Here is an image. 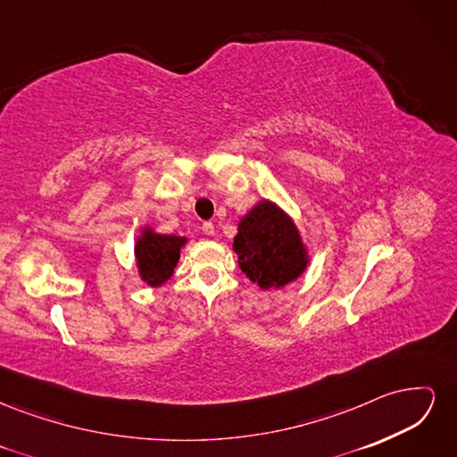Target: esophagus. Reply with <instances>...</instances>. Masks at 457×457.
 <instances>
[{
	"mask_svg": "<svg viewBox=\"0 0 457 457\" xmlns=\"http://www.w3.org/2000/svg\"><path fill=\"white\" fill-rule=\"evenodd\" d=\"M202 232L205 234V237H213V234H215L213 223H204V225H202Z\"/></svg>",
	"mask_w": 457,
	"mask_h": 457,
	"instance_id": "obj_1",
	"label": "esophagus"
}]
</instances>
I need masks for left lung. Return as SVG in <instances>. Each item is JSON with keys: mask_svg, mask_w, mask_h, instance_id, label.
Wrapping results in <instances>:
<instances>
[{"mask_svg": "<svg viewBox=\"0 0 457 457\" xmlns=\"http://www.w3.org/2000/svg\"><path fill=\"white\" fill-rule=\"evenodd\" d=\"M232 250L242 272L261 289H278L307 270L311 252L295 220L270 200H259L238 223Z\"/></svg>", "mask_w": 457, "mask_h": 457, "instance_id": "obj_1", "label": "left lung"}]
</instances>
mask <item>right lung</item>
<instances>
[{
  "instance_id": "right-lung-1",
  "label": "right lung",
  "mask_w": 457,
  "mask_h": 457,
  "mask_svg": "<svg viewBox=\"0 0 457 457\" xmlns=\"http://www.w3.org/2000/svg\"><path fill=\"white\" fill-rule=\"evenodd\" d=\"M187 242L188 238L185 237L162 234L148 225L141 227L133 245L139 278L150 287H158L168 282L175 272L179 257H181V247H185Z\"/></svg>"
}]
</instances>
